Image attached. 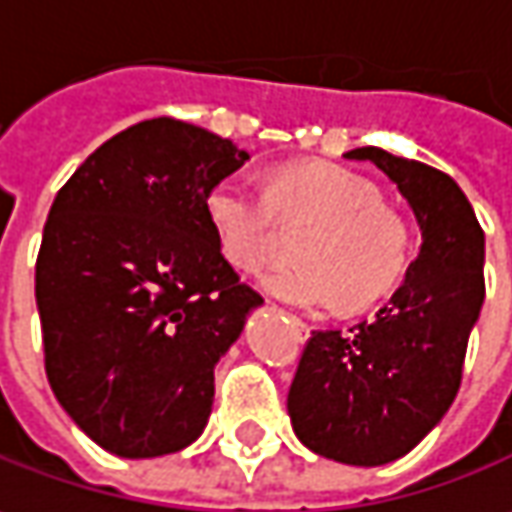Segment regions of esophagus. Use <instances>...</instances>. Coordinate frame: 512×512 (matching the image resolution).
<instances>
[{
    "instance_id": "obj_1",
    "label": "esophagus",
    "mask_w": 512,
    "mask_h": 512,
    "mask_svg": "<svg viewBox=\"0 0 512 512\" xmlns=\"http://www.w3.org/2000/svg\"><path fill=\"white\" fill-rule=\"evenodd\" d=\"M289 321H292V326H295V332H298L300 341H303V338H309V323L300 321L298 315H289Z\"/></svg>"
}]
</instances>
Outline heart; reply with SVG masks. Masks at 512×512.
I'll return each mask as SVG.
<instances>
[{
    "mask_svg": "<svg viewBox=\"0 0 512 512\" xmlns=\"http://www.w3.org/2000/svg\"><path fill=\"white\" fill-rule=\"evenodd\" d=\"M206 220L226 260L246 272L269 260L278 220L312 223L295 249L300 263L260 278L263 292L309 312H329L341 300L369 306L410 263L407 223L381 206L364 177L326 163L280 168L266 194L246 177H223L206 194Z\"/></svg>",
    "mask_w": 512,
    "mask_h": 512,
    "instance_id": "b5f03b06",
    "label": "heart"
}]
</instances>
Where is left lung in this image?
Segmentation results:
<instances>
[{"mask_svg":"<svg viewBox=\"0 0 512 512\" xmlns=\"http://www.w3.org/2000/svg\"><path fill=\"white\" fill-rule=\"evenodd\" d=\"M398 186L421 252L372 321L312 332L289 387V418L323 458L381 467L407 456L450 410L484 303V232L458 183L384 148L346 151Z\"/></svg>","mask_w":512,"mask_h":512,"instance_id":"1","label":"left lung"}]
</instances>
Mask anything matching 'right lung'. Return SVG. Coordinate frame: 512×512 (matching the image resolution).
<instances>
[{
    "label": "right lung",
    "mask_w": 512,
    "mask_h": 512,
    "mask_svg": "<svg viewBox=\"0 0 512 512\" xmlns=\"http://www.w3.org/2000/svg\"><path fill=\"white\" fill-rule=\"evenodd\" d=\"M246 160L232 140L157 117L102 143L56 194L36 257L45 372L114 456L200 438L214 367L263 303L206 220L209 189Z\"/></svg>",
    "instance_id": "add662e5"
}]
</instances>
